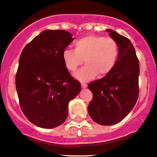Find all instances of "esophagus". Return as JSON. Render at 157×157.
<instances>
[{
	"label": "esophagus",
	"mask_w": 157,
	"mask_h": 157,
	"mask_svg": "<svg viewBox=\"0 0 157 157\" xmlns=\"http://www.w3.org/2000/svg\"><path fill=\"white\" fill-rule=\"evenodd\" d=\"M81 87H82V89H85V88L87 87V84H86V83H81Z\"/></svg>",
	"instance_id": "1"
}]
</instances>
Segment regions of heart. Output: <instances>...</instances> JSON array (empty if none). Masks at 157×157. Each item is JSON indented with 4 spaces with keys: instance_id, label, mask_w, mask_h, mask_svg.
<instances>
[{
    "instance_id": "heart-1",
    "label": "heart",
    "mask_w": 157,
    "mask_h": 157,
    "mask_svg": "<svg viewBox=\"0 0 157 157\" xmlns=\"http://www.w3.org/2000/svg\"><path fill=\"white\" fill-rule=\"evenodd\" d=\"M75 50L66 48L62 58L65 67L75 72L83 63L86 65L75 75L77 80L86 82L97 75L104 77L109 75L116 66L120 47L116 40L101 35H89L74 43Z\"/></svg>"
}]
</instances>
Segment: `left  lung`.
<instances>
[{"label":"left lung","mask_w":157,"mask_h":157,"mask_svg":"<svg viewBox=\"0 0 157 157\" xmlns=\"http://www.w3.org/2000/svg\"><path fill=\"white\" fill-rule=\"evenodd\" d=\"M107 32L119 44L117 63L109 75L89 84L93 98L88 111L97 123L111 125L122 121L137 101L140 63L130 40L113 30Z\"/></svg>","instance_id":"left-lung-1"}]
</instances>
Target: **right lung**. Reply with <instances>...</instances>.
<instances>
[{
  "label": "right lung",
  "instance_id": "obj_1",
  "mask_svg": "<svg viewBox=\"0 0 157 157\" xmlns=\"http://www.w3.org/2000/svg\"><path fill=\"white\" fill-rule=\"evenodd\" d=\"M74 40L65 30H45L25 46L20 56L15 86L23 113L43 128L65 122L68 104L80 83L65 67L63 52Z\"/></svg>",
  "mask_w": 157,
  "mask_h": 157
}]
</instances>
